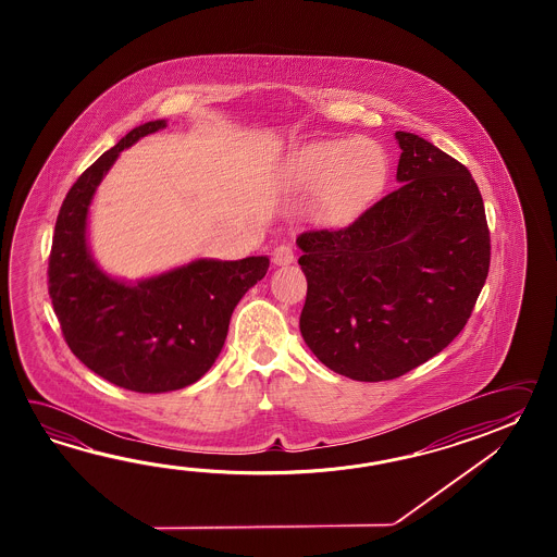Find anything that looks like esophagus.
<instances>
[{
    "mask_svg": "<svg viewBox=\"0 0 557 557\" xmlns=\"http://www.w3.org/2000/svg\"><path fill=\"white\" fill-rule=\"evenodd\" d=\"M273 261L274 264H290V262L295 261L293 245H288V243L278 245V247L273 250Z\"/></svg>",
    "mask_w": 557,
    "mask_h": 557,
    "instance_id": "esophagus-1",
    "label": "esophagus"
}]
</instances>
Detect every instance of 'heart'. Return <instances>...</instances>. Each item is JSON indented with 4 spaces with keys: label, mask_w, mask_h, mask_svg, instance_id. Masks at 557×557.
Instances as JSON below:
<instances>
[{
    "label": "heart",
    "mask_w": 557,
    "mask_h": 557,
    "mask_svg": "<svg viewBox=\"0 0 557 557\" xmlns=\"http://www.w3.org/2000/svg\"><path fill=\"white\" fill-rule=\"evenodd\" d=\"M386 171L388 161L379 143L356 137L314 145L298 154L288 169V183L296 189H322L324 211L348 214L379 193Z\"/></svg>",
    "instance_id": "1"
}]
</instances>
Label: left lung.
<instances>
[{
    "instance_id": "left-lung-1",
    "label": "left lung",
    "mask_w": 557,
    "mask_h": 557,
    "mask_svg": "<svg viewBox=\"0 0 557 557\" xmlns=\"http://www.w3.org/2000/svg\"><path fill=\"white\" fill-rule=\"evenodd\" d=\"M396 190L350 225L308 228L300 332L324 367L360 382L403 376L442 352L472 317L490 271V228L470 171L414 133Z\"/></svg>"
}]
</instances>
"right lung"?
Returning <instances> with one entry per match:
<instances>
[{"label":"right lung","mask_w":557,"mask_h":557,"mask_svg":"<svg viewBox=\"0 0 557 557\" xmlns=\"http://www.w3.org/2000/svg\"><path fill=\"white\" fill-rule=\"evenodd\" d=\"M165 125L135 127L85 169L61 205L49 252V298L73 355L111 384L145 394L201 379L225 344L238 300L269 271L267 257L201 259L129 286L95 267L85 245L95 187L123 149Z\"/></svg>","instance_id":"1"}]
</instances>
